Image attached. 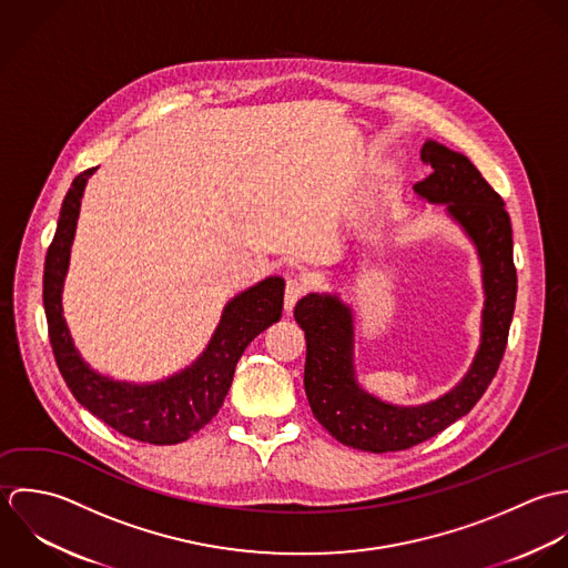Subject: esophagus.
Returning a JSON list of instances; mask_svg holds the SVG:
<instances>
[{"mask_svg": "<svg viewBox=\"0 0 568 568\" xmlns=\"http://www.w3.org/2000/svg\"><path fill=\"white\" fill-rule=\"evenodd\" d=\"M305 285L298 281V278H290L287 283H285V301H283V307H285V312L290 314L292 310H294V305L305 296Z\"/></svg>", "mask_w": 568, "mask_h": 568, "instance_id": "esophagus-1", "label": "esophagus"}]
</instances>
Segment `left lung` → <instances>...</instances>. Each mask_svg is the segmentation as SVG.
I'll return each mask as SVG.
<instances>
[{
  "label": "left lung",
  "instance_id": "8db88e82",
  "mask_svg": "<svg viewBox=\"0 0 568 568\" xmlns=\"http://www.w3.org/2000/svg\"><path fill=\"white\" fill-rule=\"evenodd\" d=\"M422 160L433 173L415 184V193L433 204H448L483 263L485 310L483 338L463 382L437 402L424 406H393L364 393L353 373V316L336 296L310 294L294 307L305 332V393L314 417L344 446L364 453H399L446 430L467 415L491 384L516 307L518 276L514 265L511 220L503 197L480 171L453 149L428 140Z\"/></svg>",
  "mask_w": 568,
  "mask_h": 568
}]
</instances>
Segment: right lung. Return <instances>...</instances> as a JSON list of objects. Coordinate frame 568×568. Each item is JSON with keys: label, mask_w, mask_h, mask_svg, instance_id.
<instances>
[{"label": "right lung", "mask_w": 568, "mask_h": 568, "mask_svg": "<svg viewBox=\"0 0 568 568\" xmlns=\"http://www.w3.org/2000/svg\"><path fill=\"white\" fill-rule=\"evenodd\" d=\"M94 171L97 169H88L74 178L45 254L43 307L52 353L68 388L94 417L120 435L142 444H182L220 413L243 348L281 318L285 283L283 278L272 276L230 301L204 355L191 368L164 382L138 386L99 375L74 348L61 307V290L81 197L88 178Z\"/></svg>", "instance_id": "obj_1"}]
</instances>
